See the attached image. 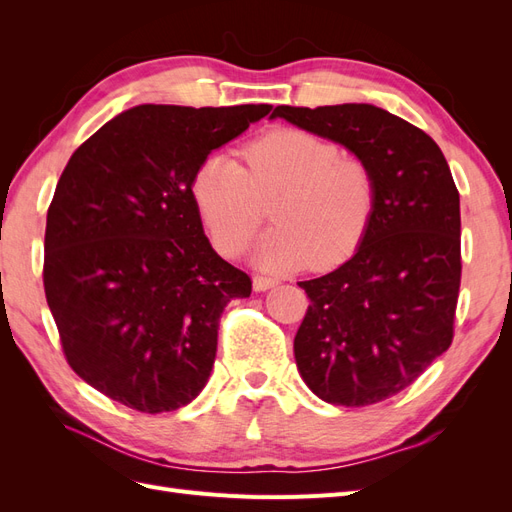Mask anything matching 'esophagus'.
Instances as JSON below:
<instances>
[{"label": "esophagus", "mask_w": 512, "mask_h": 512, "mask_svg": "<svg viewBox=\"0 0 512 512\" xmlns=\"http://www.w3.org/2000/svg\"><path fill=\"white\" fill-rule=\"evenodd\" d=\"M252 284H254L256 292H265V290L277 286V280H275V277H267V275H254Z\"/></svg>", "instance_id": "1"}]
</instances>
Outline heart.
Segmentation results:
<instances>
[{
    "mask_svg": "<svg viewBox=\"0 0 512 512\" xmlns=\"http://www.w3.org/2000/svg\"><path fill=\"white\" fill-rule=\"evenodd\" d=\"M207 156L192 177V198L215 247L235 256L265 218L277 222L256 247L267 269H331L361 245L376 209V181L359 158L339 156L335 143L301 128H277L243 151Z\"/></svg>",
    "mask_w": 512,
    "mask_h": 512,
    "instance_id": "1",
    "label": "heart"
}]
</instances>
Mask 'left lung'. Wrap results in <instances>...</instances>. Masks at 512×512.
I'll use <instances>...</instances> for the list:
<instances>
[{"label":"left lung","instance_id":"8db88e82","mask_svg":"<svg viewBox=\"0 0 512 512\" xmlns=\"http://www.w3.org/2000/svg\"><path fill=\"white\" fill-rule=\"evenodd\" d=\"M275 117L344 145L374 175L376 209L359 250L299 282L312 303L294 359L327 404H378L453 342L461 215L451 168L429 134L374 104L275 106Z\"/></svg>","mask_w":512,"mask_h":512}]
</instances>
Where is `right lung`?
<instances>
[{"label": "right lung", "mask_w": 512, "mask_h": 512, "mask_svg": "<svg viewBox=\"0 0 512 512\" xmlns=\"http://www.w3.org/2000/svg\"><path fill=\"white\" fill-rule=\"evenodd\" d=\"M271 104H141L72 153L46 213L44 294L68 365L138 412L205 389L230 299L252 280L215 254L192 198L213 149Z\"/></svg>", "instance_id": "add662e5"}]
</instances>
